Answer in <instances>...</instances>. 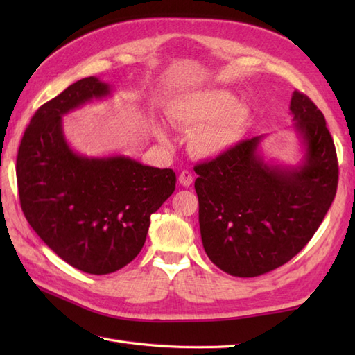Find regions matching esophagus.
<instances>
[{"instance_id": "obj_1", "label": "esophagus", "mask_w": 355, "mask_h": 355, "mask_svg": "<svg viewBox=\"0 0 355 355\" xmlns=\"http://www.w3.org/2000/svg\"><path fill=\"white\" fill-rule=\"evenodd\" d=\"M178 182H180V184H182V186L189 187L192 184V182H193V175H192L189 171H183L182 173H180Z\"/></svg>"}]
</instances>
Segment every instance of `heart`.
Returning a JSON list of instances; mask_svg holds the SVG:
<instances>
[{
    "mask_svg": "<svg viewBox=\"0 0 355 355\" xmlns=\"http://www.w3.org/2000/svg\"><path fill=\"white\" fill-rule=\"evenodd\" d=\"M248 111L236 105L235 96L225 89H202L180 97L169 107V120L186 131H193L191 148L200 157L223 155L243 137ZM157 137L169 141L164 128Z\"/></svg>",
    "mask_w": 355,
    "mask_h": 355,
    "instance_id": "obj_1",
    "label": "heart"
}]
</instances>
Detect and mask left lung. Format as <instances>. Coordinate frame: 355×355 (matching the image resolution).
Here are the masks:
<instances>
[{"mask_svg":"<svg viewBox=\"0 0 355 355\" xmlns=\"http://www.w3.org/2000/svg\"><path fill=\"white\" fill-rule=\"evenodd\" d=\"M290 110L305 148L297 168L263 162L262 137L193 168L202 247L232 276L254 277L288 262L310 243L336 197L338 163L325 117L297 89Z\"/></svg>","mask_w":355,"mask_h":355,"instance_id":"8db88e82","label":"left lung"}]
</instances>
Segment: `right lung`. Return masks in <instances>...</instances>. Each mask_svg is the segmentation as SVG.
Returning <instances> with one entry per match:
<instances>
[{
  "mask_svg": "<svg viewBox=\"0 0 355 355\" xmlns=\"http://www.w3.org/2000/svg\"><path fill=\"white\" fill-rule=\"evenodd\" d=\"M108 84L80 79L36 110L17 157L21 209L45 244L71 267L108 275L146 241L150 215L175 191L172 169L130 157L88 158L67 143L62 116L108 96Z\"/></svg>",
  "mask_w": 355,
  "mask_h": 355,
  "instance_id": "obj_1",
  "label": "right lung"
}]
</instances>
